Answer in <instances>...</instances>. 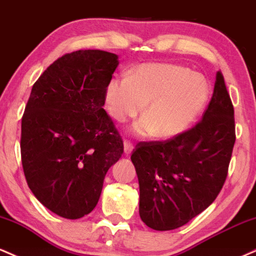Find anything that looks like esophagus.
I'll use <instances>...</instances> for the list:
<instances>
[{"label": "esophagus", "instance_id": "obj_1", "mask_svg": "<svg viewBox=\"0 0 256 256\" xmlns=\"http://www.w3.org/2000/svg\"><path fill=\"white\" fill-rule=\"evenodd\" d=\"M132 149H134V146H132V142L128 140H124V150L126 154H130L132 152Z\"/></svg>", "mask_w": 256, "mask_h": 256}]
</instances>
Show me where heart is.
<instances>
[{
    "instance_id": "b5f03b06",
    "label": "heart",
    "mask_w": 256,
    "mask_h": 256,
    "mask_svg": "<svg viewBox=\"0 0 256 256\" xmlns=\"http://www.w3.org/2000/svg\"><path fill=\"white\" fill-rule=\"evenodd\" d=\"M210 98L204 77L182 64H143L130 77H114L106 88L108 112L118 122L144 118L134 125L138 134L173 137L189 128Z\"/></svg>"
}]
</instances>
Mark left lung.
Instances as JSON below:
<instances>
[{
  "mask_svg": "<svg viewBox=\"0 0 256 256\" xmlns=\"http://www.w3.org/2000/svg\"><path fill=\"white\" fill-rule=\"evenodd\" d=\"M234 140V106L218 71L198 122L170 140L140 142L132 152L142 222L168 231L204 212L225 183Z\"/></svg>",
  "mask_w": 256,
  "mask_h": 256,
  "instance_id": "8db88e82",
  "label": "left lung"
}]
</instances>
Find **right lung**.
I'll return each mask as SVG.
<instances>
[{"label":"right lung","instance_id":"obj_1","mask_svg":"<svg viewBox=\"0 0 256 256\" xmlns=\"http://www.w3.org/2000/svg\"><path fill=\"white\" fill-rule=\"evenodd\" d=\"M118 56L102 50L64 54L32 86L22 119L24 174L36 198L66 219L98 204L124 143L104 108Z\"/></svg>","mask_w":256,"mask_h":256}]
</instances>
